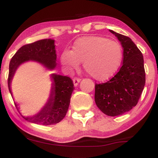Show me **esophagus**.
Listing matches in <instances>:
<instances>
[{"label":"esophagus","instance_id":"34e87169","mask_svg":"<svg viewBox=\"0 0 158 158\" xmlns=\"http://www.w3.org/2000/svg\"><path fill=\"white\" fill-rule=\"evenodd\" d=\"M81 81V79L80 78H77V77H75L74 79H73V85H74V86L76 87V86L78 85V84H79V82H80Z\"/></svg>","mask_w":158,"mask_h":158}]
</instances>
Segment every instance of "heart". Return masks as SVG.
Returning <instances> with one entry per match:
<instances>
[{"mask_svg": "<svg viewBox=\"0 0 158 158\" xmlns=\"http://www.w3.org/2000/svg\"><path fill=\"white\" fill-rule=\"evenodd\" d=\"M120 44L99 35L81 37L73 43L71 51L62 53V65L68 70L77 69L83 62L85 71L98 81L109 79L117 72L123 60Z\"/></svg>", "mask_w": 158, "mask_h": 158, "instance_id": "b5f03b06", "label": "heart"}]
</instances>
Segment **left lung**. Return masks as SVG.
<instances>
[{
  "mask_svg": "<svg viewBox=\"0 0 158 158\" xmlns=\"http://www.w3.org/2000/svg\"><path fill=\"white\" fill-rule=\"evenodd\" d=\"M123 48V65L109 81L95 84V101L99 109L111 117L123 114L135 106L145 85L141 52L129 37L109 30Z\"/></svg>",
  "mask_w": 158,
  "mask_h": 158,
  "instance_id": "obj_1",
  "label": "left lung"
}]
</instances>
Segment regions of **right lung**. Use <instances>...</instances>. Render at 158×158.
Masks as SVG:
<instances>
[{
  "mask_svg": "<svg viewBox=\"0 0 158 158\" xmlns=\"http://www.w3.org/2000/svg\"><path fill=\"white\" fill-rule=\"evenodd\" d=\"M56 59L55 41L52 39L40 40L19 48L9 63L8 86L11 96L12 93L10 85L19 65L25 62L33 60L39 62L47 69L52 70L57 65ZM52 79L53 80L52 87L47 104L33 117H23L27 121L39 125H50L58 123L66 115L71 94L74 89L72 79L69 77L57 74L52 75ZM15 106L17 109V105Z\"/></svg>",
  "mask_w": 158,
  "mask_h": 158,
  "instance_id": "1",
  "label": "right lung"
}]
</instances>
